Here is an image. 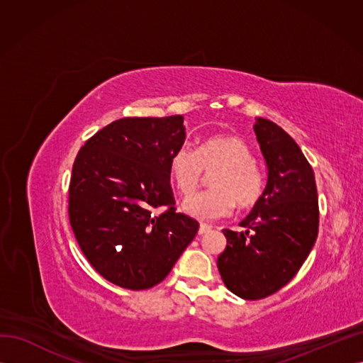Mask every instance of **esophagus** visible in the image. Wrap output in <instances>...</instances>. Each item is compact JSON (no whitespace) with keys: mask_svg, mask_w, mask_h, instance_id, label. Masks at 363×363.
<instances>
[{"mask_svg":"<svg viewBox=\"0 0 363 363\" xmlns=\"http://www.w3.org/2000/svg\"><path fill=\"white\" fill-rule=\"evenodd\" d=\"M212 230V227L211 225H206V224H201L200 225V228H199V235L200 236H203V235H206V233H208Z\"/></svg>","mask_w":363,"mask_h":363,"instance_id":"34e87169","label":"esophagus"}]
</instances>
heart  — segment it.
<instances>
[{
  "instance_id": "obj_1",
  "label": "heart",
  "mask_w": 363,
  "mask_h": 363,
  "mask_svg": "<svg viewBox=\"0 0 363 363\" xmlns=\"http://www.w3.org/2000/svg\"><path fill=\"white\" fill-rule=\"evenodd\" d=\"M218 169L211 182L213 189L194 194L182 204L183 212L201 223L228 216L235 204H256L265 188L263 174L244 139L235 135L206 138L196 151L189 145L175 150L169 159V174L182 195H189L200 184L204 171Z\"/></svg>"
}]
</instances>
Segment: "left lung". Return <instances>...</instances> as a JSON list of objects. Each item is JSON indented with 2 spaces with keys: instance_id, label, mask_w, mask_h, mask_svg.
<instances>
[{
  "instance_id": "obj_1",
  "label": "left lung",
  "mask_w": 363,
  "mask_h": 363,
  "mask_svg": "<svg viewBox=\"0 0 363 363\" xmlns=\"http://www.w3.org/2000/svg\"><path fill=\"white\" fill-rule=\"evenodd\" d=\"M255 133L267 163V186L242 232L224 228L227 247L218 269L228 291L259 300L289 283L318 236V194L313 169L298 144L269 119L256 118Z\"/></svg>"
}]
</instances>
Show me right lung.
Instances as JSON below:
<instances>
[{
	"mask_svg": "<svg viewBox=\"0 0 363 363\" xmlns=\"http://www.w3.org/2000/svg\"><path fill=\"white\" fill-rule=\"evenodd\" d=\"M184 116L123 118L79 151L69 184V221L82 251L116 286H156L199 232L175 213L169 159L184 144ZM170 208L160 216L152 211Z\"/></svg>",
	"mask_w": 363,
	"mask_h": 363,
	"instance_id": "right-lung-1",
	"label": "right lung"
}]
</instances>
